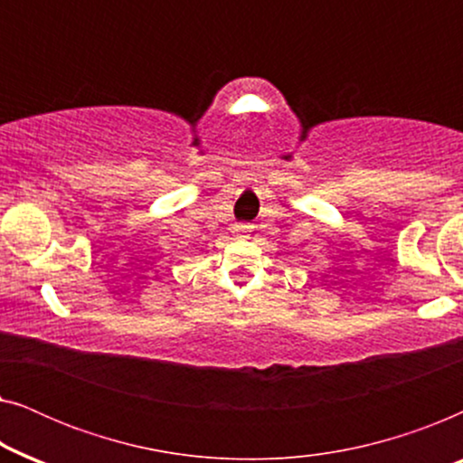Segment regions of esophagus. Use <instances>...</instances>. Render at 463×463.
<instances>
[{
  "label": "esophagus",
  "instance_id": "obj_1",
  "mask_svg": "<svg viewBox=\"0 0 463 463\" xmlns=\"http://www.w3.org/2000/svg\"><path fill=\"white\" fill-rule=\"evenodd\" d=\"M233 230H236V233H246V232L252 230V225H249V223H238L236 227H233Z\"/></svg>",
  "mask_w": 463,
  "mask_h": 463
}]
</instances>
